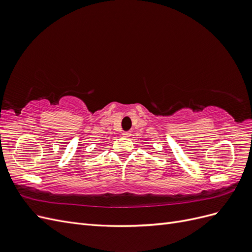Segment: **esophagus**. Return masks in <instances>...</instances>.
I'll use <instances>...</instances> for the list:
<instances>
[{
    "mask_svg": "<svg viewBox=\"0 0 252 252\" xmlns=\"http://www.w3.org/2000/svg\"><path fill=\"white\" fill-rule=\"evenodd\" d=\"M122 135L125 136V138H129V136L131 135V132L130 131H124L123 133H122Z\"/></svg>",
    "mask_w": 252,
    "mask_h": 252,
    "instance_id": "1",
    "label": "esophagus"
}]
</instances>
